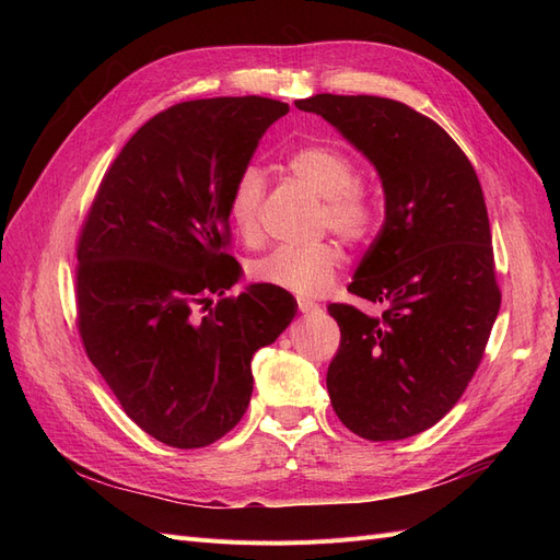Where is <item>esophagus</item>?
<instances>
[{"instance_id": "esophagus-1", "label": "esophagus", "mask_w": 560, "mask_h": 560, "mask_svg": "<svg viewBox=\"0 0 560 560\" xmlns=\"http://www.w3.org/2000/svg\"><path fill=\"white\" fill-rule=\"evenodd\" d=\"M296 303H299V311L301 313H306V315H313V313H319V306L315 301H311V299H306V296H299L296 299Z\"/></svg>"}]
</instances>
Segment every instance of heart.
I'll return each mask as SVG.
<instances>
[{"label": "heart", "mask_w": 560, "mask_h": 560, "mask_svg": "<svg viewBox=\"0 0 560 560\" xmlns=\"http://www.w3.org/2000/svg\"><path fill=\"white\" fill-rule=\"evenodd\" d=\"M287 167L319 198H325L322 224L350 243L369 238L376 226L374 200L358 186V167L343 151L327 144H306L287 159ZM261 200L264 175L259 167L249 165L233 182L229 196V219L245 243L259 241ZM338 268L341 249L331 241H322L308 247H276L252 264V276L280 290L313 296L327 290Z\"/></svg>", "instance_id": "1"}]
</instances>
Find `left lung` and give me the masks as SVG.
Masks as SVG:
<instances>
[{"instance_id":"8db88e82","label":"left lung","mask_w":560,"mask_h":560,"mask_svg":"<svg viewBox=\"0 0 560 560\" xmlns=\"http://www.w3.org/2000/svg\"><path fill=\"white\" fill-rule=\"evenodd\" d=\"M294 105L341 132L385 196V222L348 290L387 308H327L341 327L331 406L369 442L420 434L463 397L500 311L479 177L442 126L397 100L319 93Z\"/></svg>"}]
</instances>
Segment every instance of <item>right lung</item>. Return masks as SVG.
Instances as JSON below:
<instances>
[{
	"label": "right lung",
	"instance_id": "obj_1",
	"mask_svg": "<svg viewBox=\"0 0 560 560\" xmlns=\"http://www.w3.org/2000/svg\"><path fill=\"white\" fill-rule=\"evenodd\" d=\"M287 112L247 95L156 114L112 163L81 229L83 348L128 418L161 444L200 448L238 425L252 354L296 315L276 284L226 296L243 268L224 252L233 182Z\"/></svg>",
	"mask_w": 560,
	"mask_h": 560
}]
</instances>
